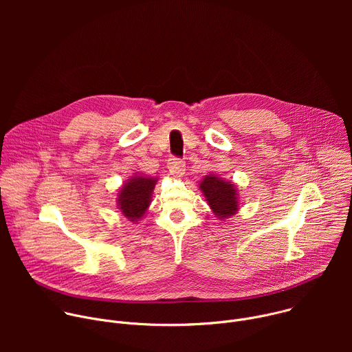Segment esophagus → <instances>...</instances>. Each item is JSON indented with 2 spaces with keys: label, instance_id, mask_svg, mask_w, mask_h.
I'll list each match as a JSON object with an SVG mask.
<instances>
[{
  "label": "esophagus",
  "instance_id": "esophagus-1",
  "mask_svg": "<svg viewBox=\"0 0 352 352\" xmlns=\"http://www.w3.org/2000/svg\"><path fill=\"white\" fill-rule=\"evenodd\" d=\"M167 168H168V171H170L171 175H174V177H182L184 173H185V163H184L181 159L173 157V159L168 160Z\"/></svg>",
  "mask_w": 352,
  "mask_h": 352
}]
</instances>
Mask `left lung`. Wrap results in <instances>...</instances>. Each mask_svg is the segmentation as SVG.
Listing matches in <instances>:
<instances>
[{"label":"left lung","mask_w":352,"mask_h":352,"mask_svg":"<svg viewBox=\"0 0 352 352\" xmlns=\"http://www.w3.org/2000/svg\"><path fill=\"white\" fill-rule=\"evenodd\" d=\"M199 188L205 195L208 205L217 219L224 220L238 212V193L232 182L209 174L200 182Z\"/></svg>","instance_id":"8db88e82"}]
</instances>
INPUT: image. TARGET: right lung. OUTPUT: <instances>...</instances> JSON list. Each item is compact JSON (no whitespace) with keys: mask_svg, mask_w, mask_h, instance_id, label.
<instances>
[{"mask_svg":"<svg viewBox=\"0 0 352 352\" xmlns=\"http://www.w3.org/2000/svg\"><path fill=\"white\" fill-rule=\"evenodd\" d=\"M157 178L135 175L128 179L118 190L117 204L121 213L129 221H138L143 217L152 202V193Z\"/></svg>","mask_w":352,"mask_h":352,"instance_id":"add662e5","label":"right lung"}]
</instances>
